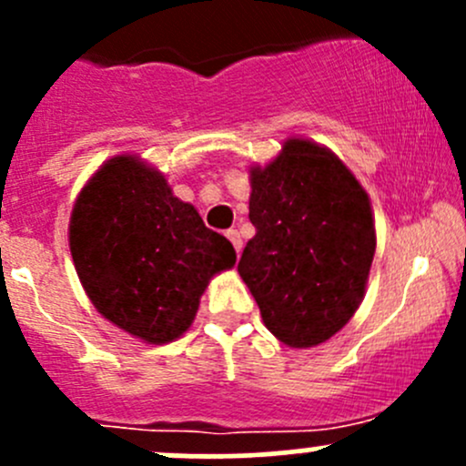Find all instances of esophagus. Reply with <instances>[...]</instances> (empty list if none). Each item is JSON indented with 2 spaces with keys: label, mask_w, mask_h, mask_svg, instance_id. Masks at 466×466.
<instances>
[{
  "label": "esophagus",
  "mask_w": 466,
  "mask_h": 466,
  "mask_svg": "<svg viewBox=\"0 0 466 466\" xmlns=\"http://www.w3.org/2000/svg\"><path fill=\"white\" fill-rule=\"evenodd\" d=\"M225 237H228L229 241H232V246H234V250H237V255H241V248H243L241 234H238L237 229H228V232H225Z\"/></svg>",
  "instance_id": "obj_1"
}]
</instances>
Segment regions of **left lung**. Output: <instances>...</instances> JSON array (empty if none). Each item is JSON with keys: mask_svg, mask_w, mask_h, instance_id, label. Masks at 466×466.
Instances as JSON below:
<instances>
[{"mask_svg": "<svg viewBox=\"0 0 466 466\" xmlns=\"http://www.w3.org/2000/svg\"><path fill=\"white\" fill-rule=\"evenodd\" d=\"M257 234L238 275L263 324L284 345H320L363 302L377 234L354 173L322 146L289 139L268 167L250 171Z\"/></svg>", "mask_w": 466, "mask_h": 466, "instance_id": "8db88e82", "label": "left lung"}]
</instances>
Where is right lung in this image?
Returning <instances> with one entry per match:
<instances>
[{"label": "right lung", "instance_id": "obj_1", "mask_svg": "<svg viewBox=\"0 0 466 466\" xmlns=\"http://www.w3.org/2000/svg\"><path fill=\"white\" fill-rule=\"evenodd\" d=\"M69 250L96 311L150 345L180 338L211 277L237 261L232 243L133 155L112 157L83 187Z\"/></svg>", "mask_w": 466, "mask_h": 466}]
</instances>
